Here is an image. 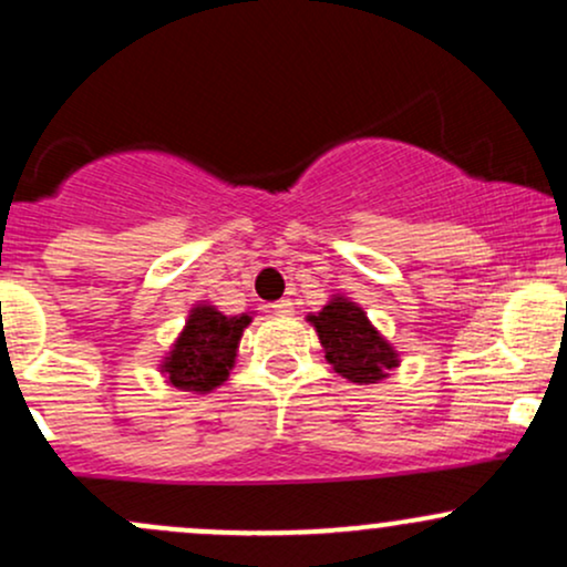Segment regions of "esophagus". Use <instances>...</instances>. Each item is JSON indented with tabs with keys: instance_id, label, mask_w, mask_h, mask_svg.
<instances>
[{
	"instance_id": "esophagus-1",
	"label": "esophagus",
	"mask_w": 567,
	"mask_h": 567,
	"mask_svg": "<svg viewBox=\"0 0 567 567\" xmlns=\"http://www.w3.org/2000/svg\"><path fill=\"white\" fill-rule=\"evenodd\" d=\"M271 311H275V315H290L292 301H290V298H282V301L271 303Z\"/></svg>"
}]
</instances>
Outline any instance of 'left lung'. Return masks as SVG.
Wrapping results in <instances>:
<instances>
[{
  "label": "left lung",
  "mask_w": 567,
  "mask_h": 567,
  "mask_svg": "<svg viewBox=\"0 0 567 567\" xmlns=\"http://www.w3.org/2000/svg\"><path fill=\"white\" fill-rule=\"evenodd\" d=\"M317 333L324 347V357L336 373L354 383H375L386 379V373L396 368V354L379 330L368 322L365 311L351 301L336 298L317 317Z\"/></svg>",
  "instance_id": "obj_1"
}]
</instances>
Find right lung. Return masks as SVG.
Instances as JSON below:
<instances>
[{"label":"right lung","instance_id":"add662e5","mask_svg":"<svg viewBox=\"0 0 567 567\" xmlns=\"http://www.w3.org/2000/svg\"><path fill=\"white\" fill-rule=\"evenodd\" d=\"M247 324V315L226 317L213 306H197L162 365L173 386L184 392H210L220 386L234 365L237 343Z\"/></svg>","mask_w":567,"mask_h":567}]
</instances>
